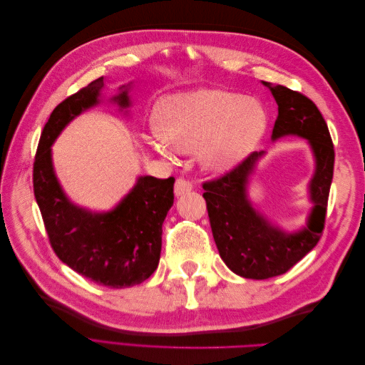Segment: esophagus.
Wrapping results in <instances>:
<instances>
[{
	"mask_svg": "<svg viewBox=\"0 0 365 365\" xmlns=\"http://www.w3.org/2000/svg\"><path fill=\"white\" fill-rule=\"evenodd\" d=\"M192 189H193V184L189 180L182 178V176L176 180V182H175V195L176 196H184L187 193H190Z\"/></svg>",
	"mask_w": 365,
	"mask_h": 365,
	"instance_id": "1",
	"label": "esophagus"
}]
</instances>
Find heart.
<instances>
[{"instance_id": "1", "label": "heart", "mask_w": 365, "mask_h": 365, "mask_svg": "<svg viewBox=\"0 0 365 365\" xmlns=\"http://www.w3.org/2000/svg\"><path fill=\"white\" fill-rule=\"evenodd\" d=\"M157 125L148 137L153 150L165 157L173 150H201L205 168L222 172L257 145L267 129V113L257 101L245 96L202 88L163 101Z\"/></svg>"}]
</instances>
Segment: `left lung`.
<instances>
[{"mask_svg":"<svg viewBox=\"0 0 365 365\" xmlns=\"http://www.w3.org/2000/svg\"><path fill=\"white\" fill-rule=\"evenodd\" d=\"M279 105L272 140L283 135L303 137L317 160L311 181L314 208L307 225L288 235L252 208L247 184L263 152H252L219 178L202 184L204 200L220 257L240 277L264 280L289 271L317 244L324 230L327 200L334 178L335 150L326 120L304 94L282 85L262 82Z\"/></svg>","mask_w":365,"mask_h":365,"instance_id":"8db88e82","label":"left lung"}]
</instances>
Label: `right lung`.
<instances>
[{"mask_svg":"<svg viewBox=\"0 0 365 365\" xmlns=\"http://www.w3.org/2000/svg\"><path fill=\"white\" fill-rule=\"evenodd\" d=\"M102 88L103 77H98L53 109L33 163V192L56 256L91 282L120 289L143 283L158 267L175 178L140 176L130 193L108 213L86 212L68 201L53 170L51 145L76 115L98 103ZM113 101L129 106L126 86Z\"/></svg>","mask_w":365,"mask_h":365,"instance_id":"1","label":"right lung"}]
</instances>
